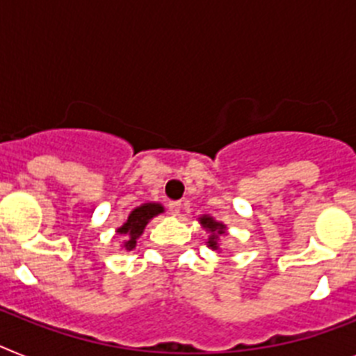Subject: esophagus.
<instances>
[{"label": "esophagus", "mask_w": 356, "mask_h": 356, "mask_svg": "<svg viewBox=\"0 0 356 356\" xmlns=\"http://www.w3.org/2000/svg\"><path fill=\"white\" fill-rule=\"evenodd\" d=\"M168 210H170V213H172V215H179V213H181V202L172 201L168 204Z\"/></svg>", "instance_id": "1"}]
</instances>
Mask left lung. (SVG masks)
Returning <instances> with one entry per match:
<instances>
[{"label": "left lung", "instance_id": "8db88e82", "mask_svg": "<svg viewBox=\"0 0 356 356\" xmlns=\"http://www.w3.org/2000/svg\"><path fill=\"white\" fill-rule=\"evenodd\" d=\"M199 220H201L202 228H204L206 232H210L208 248H211V250H219V237L226 234V226H224L222 222H217V220H215L213 217H210V215H202Z\"/></svg>", "mask_w": 356, "mask_h": 356}]
</instances>
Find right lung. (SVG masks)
Returning <instances> with one entry per match:
<instances>
[{
  "label": "right lung",
  "instance_id": "obj_1",
  "mask_svg": "<svg viewBox=\"0 0 356 356\" xmlns=\"http://www.w3.org/2000/svg\"><path fill=\"white\" fill-rule=\"evenodd\" d=\"M163 211H164L163 204H157V202H146V204L137 206L136 210L128 215L127 222L122 224L121 228H118V234L124 237V244H122V248L128 250V252L134 250V248H136L137 238H139V235L145 232L148 220L154 219L155 215L163 213Z\"/></svg>",
  "mask_w": 356,
  "mask_h": 356
}]
</instances>
